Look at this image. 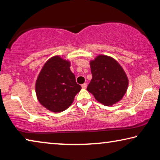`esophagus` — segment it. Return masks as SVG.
I'll use <instances>...</instances> for the list:
<instances>
[{"mask_svg":"<svg viewBox=\"0 0 160 160\" xmlns=\"http://www.w3.org/2000/svg\"><path fill=\"white\" fill-rule=\"evenodd\" d=\"M82 89H86L87 88V84L86 83H84V84H82Z\"/></svg>","mask_w":160,"mask_h":160,"instance_id":"esophagus-1","label":"esophagus"}]
</instances>
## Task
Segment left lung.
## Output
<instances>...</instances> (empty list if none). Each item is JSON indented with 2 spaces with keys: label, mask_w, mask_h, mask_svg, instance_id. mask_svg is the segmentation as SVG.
<instances>
[{
  "label": "left lung",
  "mask_w": 160,
  "mask_h": 160,
  "mask_svg": "<svg viewBox=\"0 0 160 160\" xmlns=\"http://www.w3.org/2000/svg\"><path fill=\"white\" fill-rule=\"evenodd\" d=\"M92 78L87 90L99 102L112 106L123 98L128 85V80L122 67L115 59L99 55L90 61Z\"/></svg>",
  "instance_id": "1"
}]
</instances>
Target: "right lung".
<instances>
[{"instance_id":"1","label":"right lung","mask_w":160,"mask_h":160,"mask_svg":"<svg viewBox=\"0 0 160 160\" xmlns=\"http://www.w3.org/2000/svg\"><path fill=\"white\" fill-rule=\"evenodd\" d=\"M70 67L68 61L53 56L46 62L37 78L35 90L38 101L51 112L67 109L81 90Z\"/></svg>"}]
</instances>
